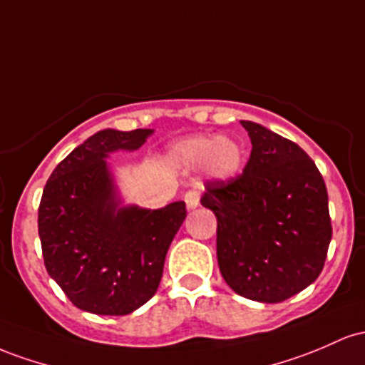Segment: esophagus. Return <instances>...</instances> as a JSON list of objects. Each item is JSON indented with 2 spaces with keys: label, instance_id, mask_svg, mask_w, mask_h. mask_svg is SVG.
Listing matches in <instances>:
<instances>
[{
  "label": "esophagus",
  "instance_id": "obj_1",
  "mask_svg": "<svg viewBox=\"0 0 365 365\" xmlns=\"http://www.w3.org/2000/svg\"><path fill=\"white\" fill-rule=\"evenodd\" d=\"M184 202H186L187 210H193V208H196L200 205V191L196 190L186 191V195H184Z\"/></svg>",
  "mask_w": 365,
  "mask_h": 365
}]
</instances>
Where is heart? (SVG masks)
<instances>
[{"mask_svg": "<svg viewBox=\"0 0 365 365\" xmlns=\"http://www.w3.org/2000/svg\"><path fill=\"white\" fill-rule=\"evenodd\" d=\"M169 160L179 169L205 165L212 179L229 181L243 169V148L231 138L195 136L175 143L169 150Z\"/></svg>", "mask_w": 365, "mask_h": 365, "instance_id": "b5f03b06", "label": "heart"}]
</instances>
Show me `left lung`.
<instances>
[{"instance_id":"left-lung-1","label":"left lung","mask_w":365,"mask_h":365,"mask_svg":"<svg viewBox=\"0 0 365 365\" xmlns=\"http://www.w3.org/2000/svg\"><path fill=\"white\" fill-rule=\"evenodd\" d=\"M252 141L243 174L205 186L217 217V260L224 281L262 304L288 300L324 267L331 219L324 179L297 143L241 120Z\"/></svg>"}]
</instances>
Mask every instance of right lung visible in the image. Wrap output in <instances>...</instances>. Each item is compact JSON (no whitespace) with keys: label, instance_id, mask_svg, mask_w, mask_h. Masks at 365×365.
<instances>
[{"label":"right lung","instance_id":"right-lung-1","mask_svg":"<svg viewBox=\"0 0 365 365\" xmlns=\"http://www.w3.org/2000/svg\"><path fill=\"white\" fill-rule=\"evenodd\" d=\"M153 129L98 130L61 160L39 203L46 271L77 309L134 312L157 293L163 262L186 219L184 202L158 210L122 203L110 163L115 151L141 148Z\"/></svg>","mask_w":365,"mask_h":365}]
</instances>
